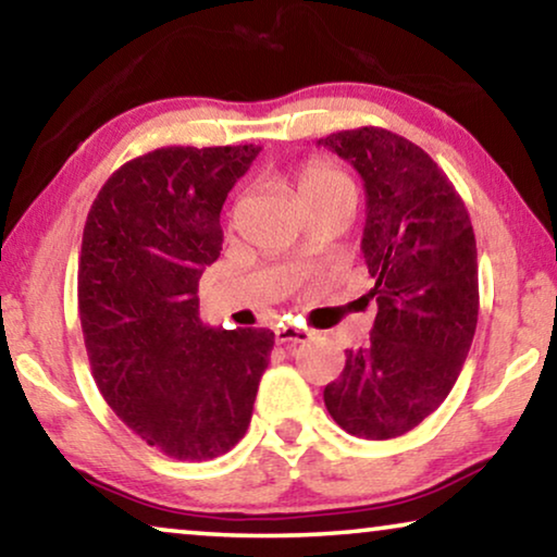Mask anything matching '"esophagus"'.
Instances as JSON below:
<instances>
[{
    "label": "esophagus",
    "instance_id": "34e87169",
    "mask_svg": "<svg viewBox=\"0 0 557 557\" xmlns=\"http://www.w3.org/2000/svg\"><path fill=\"white\" fill-rule=\"evenodd\" d=\"M311 339V332L309 330H301V326H281V330H276V342L278 345H301V342Z\"/></svg>",
    "mask_w": 557,
    "mask_h": 557
}]
</instances>
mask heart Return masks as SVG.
<instances>
[{
    "label": "heart",
    "instance_id": "obj_1",
    "mask_svg": "<svg viewBox=\"0 0 557 557\" xmlns=\"http://www.w3.org/2000/svg\"><path fill=\"white\" fill-rule=\"evenodd\" d=\"M296 193H299V200L304 205H309L322 200L326 195L355 193V189L347 174H342L337 166L326 162H309L296 174Z\"/></svg>",
    "mask_w": 557,
    "mask_h": 557
}]
</instances>
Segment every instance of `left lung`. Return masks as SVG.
<instances>
[{
	"label": "left lung",
	"mask_w": 557,
	"mask_h": 557,
	"mask_svg": "<svg viewBox=\"0 0 557 557\" xmlns=\"http://www.w3.org/2000/svg\"><path fill=\"white\" fill-rule=\"evenodd\" d=\"M319 144L364 182L360 248L377 304L370 342L345 349L324 406L352 436L395 438L446 400L469 355L479 317L474 227L444 170L413 141L362 126Z\"/></svg>",
	"instance_id": "obj_1"
}]
</instances>
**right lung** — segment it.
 I'll use <instances>...</instances> for the list:
<instances>
[{"label":"right lung","instance_id":"add662e5","mask_svg":"<svg viewBox=\"0 0 557 557\" xmlns=\"http://www.w3.org/2000/svg\"><path fill=\"white\" fill-rule=\"evenodd\" d=\"M261 147H164L126 162L90 205L78 309L106 403L141 441L208 461L246 436L271 330H210L197 286L223 250L220 210Z\"/></svg>","mask_w":557,"mask_h":557}]
</instances>
